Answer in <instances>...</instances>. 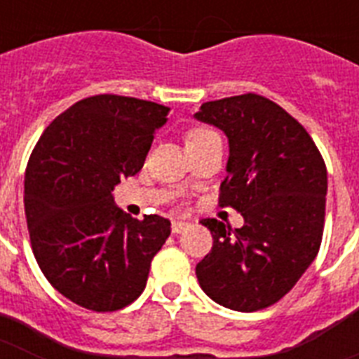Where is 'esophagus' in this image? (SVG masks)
Here are the masks:
<instances>
[{
    "instance_id": "obj_1",
    "label": "esophagus",
    "mask_w": 359,
    "mask_h": 359,
    "mask_svg": "<svg viewBox=\"0 0 359 359\" xmlns=\"http://www.w3.org/2000/svg\"><path fill=\"white\" fill-rule=\"evenodd\" d=\"M188 225H190L188 222H180V219H177V222L171 224V231H173V235H179V233H182Z\"/></svg>"
}]
</instances>
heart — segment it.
<instances>
[{
    "label": "heart",
    "instance_id": "b5f03b06",
    "mask_svg": "<svg viewBox=\"0 0 359 359\" xmlns=\"http://www.w3.org/2000/svg\"><path fill=\"white\" fill-rule=\"evenodd\" d=\"M216 135V132L210 128H205V126H199V128L190 130L188 134H186V145H190V143H199V141H205L208 137H212Z\"/></svg>",
    "mask_w": 359,
    "mask_h": 359
}]
</instances>
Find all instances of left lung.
I'll list each match as a JSON object with an SVG mask.
<instances>
[{
    "label": "left lung",
    "mask_w": 359,
    "mask_h": 359,
    "mask_svg": "<svg viewBox=\"0 0 359 359\" xmlns=\"http://www.w3.org/2000/svg\"><path fill=\"white\" fill-rule=\"evenodd\" d=\"M196 117L229 137L219 207L244 225L216 218L212 250L197 262L201 289L216 304L251 313L279 302L317 257L326 210V163L298 121L266 97L245 93L205 102Z\"/></svg>",
    "instance_id": "left-lung-1"
}]
</instances>
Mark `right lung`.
<instances>
[{"label": "right lung", "instance_id": "add662e5", "mask_svg": "<svg viewBox=\"0 0 359 359\" xmlns=\"http://www.w3.org/2000/svg\"><path fill=\"white\" fill-rule=\"evenodd\" d=\"M168 114L149 100L95 95L55 117L31 152L24 182L31 250L53 289L86 309L130 306L171 235L169 219L132 218L111 194L143 168Z\"/></svg>", "mask_w": 359, "mask_h": 359}]
</instances>
